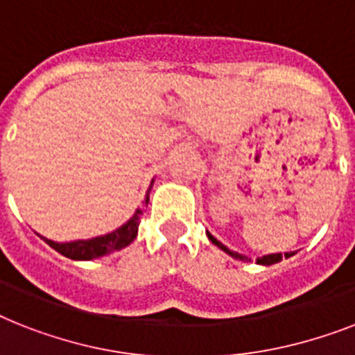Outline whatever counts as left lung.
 <instances>
[{"instance_id":"8db88e82","label":"left lung","mask_w":355,"mask_h":355,"mask_svg":"<svg viewBox=\"0 0 355 355\" xmlns=\"http://www.w3.org/2000/svg\"><path fill=\"white\" fill-rule=\"evenodd\" d=\"M207 239H209V241H211V243L215 244V246H218V248H220V250H224V252H226V253H230L232 257L241 259V261H248L246 255H241V253H235V252H232V250H227V248L224 246L223 243H218L217 239L213 237L211 233H207ZM292 255H293V252L284 253V257H292ZM279 261H282V253H270V255L259 257L257 259V264H264V266H270V264H275V262H279Z\"/></svg>"}]
</instances>
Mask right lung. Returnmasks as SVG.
Returning <instances> with one entry per match:
<instances>
[{
    "instance_id": "add662e5",
    "label": "right lung",
    "mask_w": 355,
    "mask_h": 355,
    "mask_svg": "<svg viewBox=\"0 0 355 355\" xmlns=\"http://www.w3.org/2000/svg\"><path fill=\"white\" fill-rule=\"evenodd\" d=\"M149 191L151 189H148L146 204L149 202ZM140 215H142V209H137V213L123 226L107 233V235H102V237L87 239V241H73V243H54V241H49L45 237L42 239L49 246L54 248L58 253H62V255L73 259V261H91V259H98L102 255H107V253L129 246L138 235Z\"/></svg>"
}]
</instances>
